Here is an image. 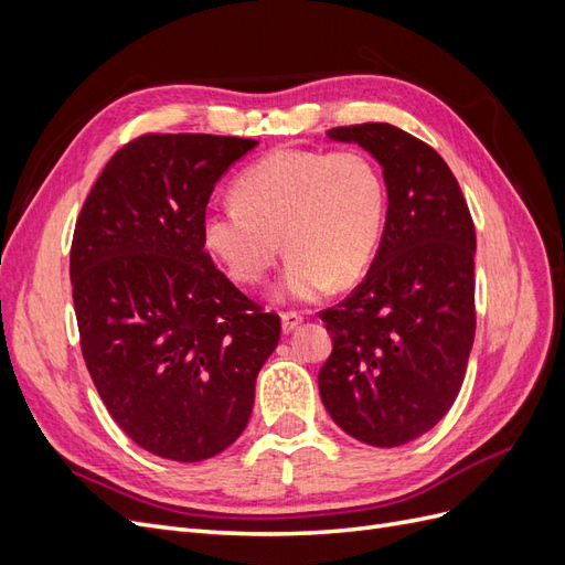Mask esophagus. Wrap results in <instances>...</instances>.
Masks as SVG:
<instances>
[{
  "mask_svg": "<svg viewBox=\"0 0 565 565\" xmlns=\"http://www.w3.org/2000/svg\"><path fill=\"white\" fill-rule=\"evenodd\" d=\"M280 320H282V332H285V334L297 330L299 324H301V316L295 313V311H282V313H280Z\"/></svg>",
  "mask_w": 565,
  "mask_h": 565,
  "instance_id": "1",
  "label": "esophagus"
}]
</instances>
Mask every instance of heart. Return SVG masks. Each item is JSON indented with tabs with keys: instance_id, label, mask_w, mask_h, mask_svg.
I'll return each instance as SVG.
<instances>
[{
	"instance_id": "obj_1",
	"label": "heart",
	"mask_w": 565,
	"mask_h": 565,
	"mask_svg": "<svg viewBox=\"0 0 565 565\" xmlns=\"http://www.w3.org/2000/svg\"><path fill=\"white\" fill-rule=\"evenodd\" d=\"M388 210L382 167L365 150L268 152L233 183V202L202 214V243L228 276L256 285L289 252L278 295L313 301L363 276L380 249ZM284 245H279V241Z\"/></svg>"
}]
</instances>
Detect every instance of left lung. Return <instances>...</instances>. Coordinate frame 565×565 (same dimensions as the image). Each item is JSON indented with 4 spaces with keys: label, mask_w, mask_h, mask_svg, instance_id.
<instances>
[{
    "label": "left lung",
    "mask_w": 565,
    "mask_h": 565,
    "mask_svg": "<svg viewBox=\"0 0 565 565\" xmlns=\"http://www.w3.org/2000/svg\"><path fill=\"white\" fill-rule=\"evenodd\" d=\"M384 169L388 210L365 280L320 311L332 353L318 372L324 409L355 440L396 448L446 417L476 332V231L450 167L398 127H334Z\"/></svg>",
    "instance_id": "obj_1"
}]
</instances>
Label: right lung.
<instances>
[{
	"label": "right lung",
	"mask_w": 565,
	"mask_h": 565,
	"mask_svg": "<svg viewBox=\"0 0 565 565\" xmlns=\"http://www.w3.org/2000/svg\"><path fill=\"white\" fill-rule=\"evenodd\" d=\"M256 143L143 134L119 148L77 216L71 280L79 344L100 401L136 446L202 461L245 431L280 318L221 273L202 214Z\"/></svg>",
	"instance_id": "right-lung-1"
}]
</instances>
